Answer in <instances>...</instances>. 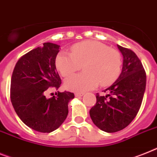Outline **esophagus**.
Segmentation results:
<instances>
[{
  "instance_id": "obj_1",
  "label": "esophagus",
  "mask_w": 157,
  "mask_h": 157,
  "mask_svg": "<svg viewBox=\"0 0 157 157\" xmlns=\"http://www.w3.org/2000/svg\"><path fill=\"white\" fill-rule=\"evenodd\" d=\"M75 95L76 98H81V97H82V96H83L84 93H76Z\"/></svg>"
}]
</instances>
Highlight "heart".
<instances>
[{"instance_id":"heart-1","label":"heart","mask_w":157,"mask_h":157,"mask_svg":"<svg viewBox=\"0 0 157 157\" xmlns=\"http://www.w3.org/2000/svg\"><path fill=\"white\" fill-rule=\"evenodd\" d=\"M121 64V56L117 50L93 40L75 44L71 53L61 51L56 58V68L63 77L83 65L84 73L71 76L64 82L66 87L75 92L94 89L99 82L102 86L112 84L120 75Z\"/></svg>"}]
</instances>
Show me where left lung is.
Listing matches in <instances>:
<instances>
[{"mask_svg":"<svg viewBox=\"0 0 157 157\" xmlns=\"http://www.w3.org/2000/svg\"><path fill=\"white\" fill-rule=\"evenodd\" d=\"M117 48L123 56L121 73L104 90L108 94H96L97 102L90 110L94 124L106 132H117L130 124L138 113L145 91L146 74L140 60L130 49L120 45Z\"/></svg>","mask_w":157,"mask_h":157,"instance_id":"8db88e82","label":"left lung"}]
</instances>
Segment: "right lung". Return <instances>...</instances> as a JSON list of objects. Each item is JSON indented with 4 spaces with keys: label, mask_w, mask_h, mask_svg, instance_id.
Instances as JSON below:
<instances>
[{
    "label": "right lung",
    "mask_w": 157,
    "mask_h": 157,
    "mask_svg": "<svg viewBox=\"0 0 157 157\" xmlns=\"http://www.w3.org/2000/svg\"><path fill=\"white\" fill-rule=\"evenodd\" d=\"M59 45L44 43L22 56L13 70L10 98L18 117L29 128L40 132L56 130L66 120L68 102L75 98L71 92L58 91L57 96H45L58 89L61 78L56 67Z\"/></svg>",
    "instance_id": "1"
}]
</instances>
